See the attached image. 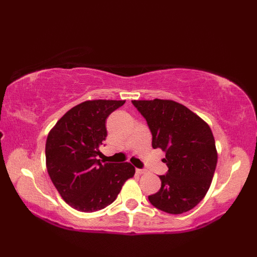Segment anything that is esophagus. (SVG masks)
Listing matches in <instances>:
<instances>
[{
  "mask_svg": "<svg viewBox=\"0 0 257 257\" xmlns=\"http://www.w3.org/2000/svg\"><path fill=\"white\" fill-rule=\"evenodd\" d=\"M136 172H137L138 174H145V173H147V170L146 169H136Z\"/></svg>",
  "mask_w": 257,
  "mask_h": 257,
  "instance_id": "34e87169",
  "label": "esophagus"
}]
</instances>
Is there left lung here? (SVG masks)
Returning <instances> with one entry per match:
<instances>
[{
	"mask_svg": "<svg viewBox=\"0 0 257 257\" xmlns=\"http://www.w3.org/2000/svg\"><path fill=\"white\" fill-rule=\"evenodd\" d=\"M152 135V147L166 152L169 170L161 188L148 196L157 209L181 214L198 205L209 190L217 162L215 140L204 120L173 100H133Z\"/></svg>",
	"mask_w": 257,
	"mask_h": 257,
	"instance_id": "1",
	"label": "left lung"
}]
</instances>
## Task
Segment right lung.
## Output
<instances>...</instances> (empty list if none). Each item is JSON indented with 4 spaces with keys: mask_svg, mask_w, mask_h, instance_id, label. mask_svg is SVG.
<instances>
[{
    "mask_svg": "<svg viewBox=\"0 0 257 257\" xmlns=\"http://www.w3.org/2000/svg\"><path fill=\"white\" fill-rule=\"evenodd\" d=\"M124 100H87L73 107L47 136L46 168L64 201L80 212H95L116 200L135 174L128 162L105 163L98 156L107 137L106 119Z\"/></svg>",
    "mask_w": 257,
    "mask_h": 257,
    "instance_id": "1",
    "label": "right lung"
}]
</instances>
